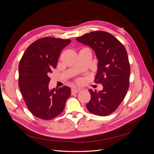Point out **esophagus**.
Instances as JSON below:
<instances>
[{"label":"esophagus","mask_w":154,"mask_h":154,"mask_svg":"<svg viewBox=\"0 0 154 154\" xmlns=\"http://www.w3.org/2000/svg\"><path fill=\"white\" fill-rule=\"evenodd\" d=\"M80 91V88H73L71 90V92L72 93V94H74V93H78Z\"/></svg>","instance_id":"1"}]
</instances>
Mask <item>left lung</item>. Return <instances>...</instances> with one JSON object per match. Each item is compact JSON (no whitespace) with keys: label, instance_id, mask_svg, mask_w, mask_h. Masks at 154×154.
<instances>
[{"label":"left lung","instance_id":"8db88e82","mask_svg":"<svg viewBox=\"0 0 154 154\" xmlns=\"http://www.w3.org/2000/svg\"><path fill=\"white\" fill-rule=\"evenodd\" d=\"M76 40L94 51L98 60L95 82L103 87L98 92L88 90L91 98L87 109L96 115H109L123 101L129 87L130 67L127 51L112 35L101 31L77 37Z\"/></svg>","mask_w":154,"mask_h":154}]
</instances>
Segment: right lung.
Instances as JSON below:
<instances>
[{
	"label": "right lung",
	"instance_id": "1",
	"mask_svg": "<svg viewBox=\"0 0 154 154\" xmlns=\"http://www.w3.org/2000/svg\"><path fill=\"white\" fill-rule=\"evenodd\" d=\"M69 39L45 37L32 43L18 66V87L26 105L36 118L49 120L61 114L71 94L67 86L49 89V74L56 68Z\"/></svg>",
	"mask_w": 154,
	"mask_h": 154
}]
</instances>
